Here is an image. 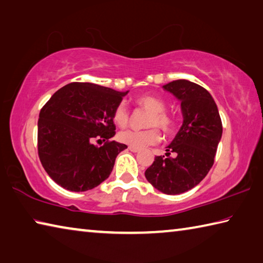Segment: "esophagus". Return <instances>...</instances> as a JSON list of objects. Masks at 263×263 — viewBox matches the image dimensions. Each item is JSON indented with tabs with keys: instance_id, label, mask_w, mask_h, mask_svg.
Instances as JSON below:
<instances>
[{
	"instance_id": "esophagus-1",
	"label": "esophagus",
	"mask_w": 263,
	"mask_h": 263,
	"mask_svg": "<svg viewBox=\"0 0 263 263\" xmlns=\"http://www.w3.org/2000/svg\"><path fill=\"white\" fill-rule=\"evenodd\" d=\"M128 149L131 151V152H133V153H137V152H139V148H136V147H132V146H128Z\"/></svg>"
}]
</instances>
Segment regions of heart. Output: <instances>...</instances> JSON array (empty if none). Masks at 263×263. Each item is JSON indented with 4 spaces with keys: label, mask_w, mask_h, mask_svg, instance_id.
I'll list each match as a JSON object with an SVG mask.
<instances>
[{
    "label": "heart",
    "mask_w": 263,
    "mask_h": 263,
    "mask_svg": "<svg viewBox=\"0 0 263 263\" xmlns=\"http://www.w3.org/2000/svg\"><path fill=\"white\" fill-rule=\"evenodd\" d=\"M135 103L139 108L149 111L147 119H146V126H148L149 128L141 131H122L118 135V139L124 144L130 145L136 148H141L145 147V146L157 144L160 140V133L157 127L164 133H171L174 130V118L164 111L166 104L159 96L152 94L140 95L135 100ZM112 118L114 122L119 127H125L128 124V121H130V115H128L125 106L123 104H118L114 110Z\"/></svg>",
    "instance_id": "heart-1"
}]
</instances>
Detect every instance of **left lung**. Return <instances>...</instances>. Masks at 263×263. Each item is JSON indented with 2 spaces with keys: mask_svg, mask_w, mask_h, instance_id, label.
<instances>
[{
  "mask_svg": "<svg viewBox=\"0 0 263 263\" xmlns=\"http://www.w3.org/2000/svg\"><path fill=\"white\" fill-rule=\"evenodd\" d=\"M163 89L181 102L183 124L167 146L166 157H155L145 176L161 193L179 195L197 185L211 169L222 125L216 102L199 84L176 80Z\"/></svg>",
  "mask_w": 263,
  "mask_h": 263,
  "instance_id": "1",
  "label": "left lung"
}]
</instances>
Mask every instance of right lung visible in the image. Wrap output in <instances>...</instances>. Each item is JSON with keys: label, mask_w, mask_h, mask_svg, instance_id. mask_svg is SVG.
Wrapping results in <instances>:
<instances>
[{"label": "right lung", "mask_w": 263, "mask_h": 263, "mask_svg": "<svg viewBox=\"0 0 263 263\" xmlns=\"http://www.w3.org/2000/svg\"><path fill=\"white\" fill-rule=\"evenodd\" d=\"M128 91L72 82L52 95L39 112L38 155L48 176L69 191H87L106 180L126 145L116 135L112 114ZM102 139L105 145L92 144Z\"/></svg>", "instance_id": "right-lung-1"}]
</instances>
